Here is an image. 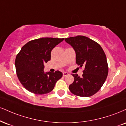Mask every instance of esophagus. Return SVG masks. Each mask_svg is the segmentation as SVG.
Returning a JSON list of instances; mask_svg holds the SVG:
<instances>
[{"mask_svg": "<svg viewBox=\"0 0 126 126\" xmlns=\"http://www.w3.org/2000/svg\"><path fill=\"white\" fill-rule=\"evenodd\" d=\"M63 76H67V75H69V73H67V72H63Z\"/></svg>", "mask_w": 126, "mask_h": 126, "instance_id": "obj_1", "label": "esophagus"}]
</instances>
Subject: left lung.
Listing matches in <instances>:
<instances>
[{"mask_svg": "<svg viewBox=\"0 0 126 126\" xmlns=\"http://www.w3.org/2000/svg\"><path fill=\"white\" fill-rule=\"evenodd\" d=\"M64 40L76 52V62L84 67L82 76L73 74L74 81L69 86L73 94L80 97H90L96 93L103 85L109 72L107 59L100 45L89 37L77 36Z\"/></svg>", "mask_w": 126, "mask_h": 126, "instance_id": "left-lung-1", "label": "left lung"}]
</instances>
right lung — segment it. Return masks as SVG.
Returning <instances> with one entry per match:
<instances>
[{"instance_id":"obj_1","label":"right lung","mask_w":126,"mask_h":126,"mask_svg":"<svg viewBox=\"0 0 126 126\" xmlns=\"http://www.w3.org/2000/svg\"><path fill=\"white\" fill-rule=\"evenodd\" d=\"M64 38L42 37L24 45L15 60L16 73L23 86L36 94H45L53 90L63 76L55 72H44V64L51 59V51Z\"/></svg>"}]
</instances>
